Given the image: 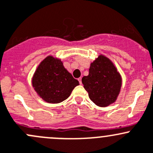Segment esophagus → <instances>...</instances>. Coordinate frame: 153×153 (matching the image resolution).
<instances>
[{"mask_svg": "<svg viewBox=\"0 0 153 153\" xmlns=\"http://www.w3.org/2000/svg\"><path fill=\"white\" fill-rule=\"evenodd\" d=\"M78 80H79V84L82 85V78L81 77H79V78L78 79Z\"/></svg>", "mask_w": 153, "mask_h": 153, "instance_id": "34e87169", "label": "esophagus"}]
</instances>
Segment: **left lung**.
I'll list each match as a JSON object with an SVG mask.
<instances>
[{"instance_id":"left-lung-1","label":"left lung","mask_w":153,"mask_h":153,"mask_svg":"<svg viewBox=\"0 0 153 153\" xmlns=\"http://www.w3.org/2000/svg\"><path fill=\"white\" fill-rule=\"evenodd\" d=\"M91 100L97 106H109L117 100L122 85V76L109 58L100 54L91 62L89 74L82 79Z\"/></svg>"}]
</instances>
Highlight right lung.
<instances>
[{"instance_id": "add662e5", "label": "right lung", "mask_w": 153, "mask_h": 153, "mask_svg": "<svg viewBox=\"0 0 153 153\" xmlns=\"http://www.w3.org/2000/svg\"><path fill=\"white\" fill-rule=\"evenodd\" d=\"M31 84L37 95L45 102L57 104L68 98L79 83L65 68L60 59L49 55L37 66Z\"/></svg>"}]
</instances>
